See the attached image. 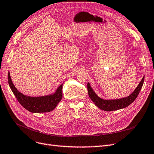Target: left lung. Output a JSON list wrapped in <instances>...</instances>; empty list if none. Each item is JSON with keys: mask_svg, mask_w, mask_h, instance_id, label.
Masks as SVG:
<instances>
[{"mask_svg": "<svg viewBox=\"0 0 154 154\" xmlns=\"http://www.w3.org/2000/svg\"><path fill=\"white\" fill-rule=\"evenodd\" d=\"M144 80V76H143L141 81L139 83V85L136 87V89H135L132 94L128 97H124V98H122L119 100H105L100 98V97H98L96 94V93L92 90L90 84L88 83L87 90L88 96H89L90 98L93 102H94V104L101 110L105 111H113L122 109L130 105L137 98L138 94H139V92H140L143 87Z\"/></svg>", "mask_w": 154, "mask_h": 154, "instance_id": "left-lung-1", "label": "left lung"}]
</instances>
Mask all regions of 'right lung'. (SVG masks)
<instances>
[{
  "instance_id": "1",
  "label": "right lung",
  "mask_w": 154,
  "mask_h": 154,
  "mask_svg": "<svg viewBox=\"0 0 154 154\" xmlns=\"http://www.w3.org/2000/svg\"><path fill=\"white\" fill-rule=\"evenodd\" d=\"M8 83L11 89L20 104L32 113L48 112L52 111L62 98V85H60L52 95L30 97L18 91L12 83L10 72H8Z\"/></svg>"
}]
</instances>
